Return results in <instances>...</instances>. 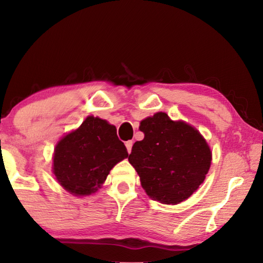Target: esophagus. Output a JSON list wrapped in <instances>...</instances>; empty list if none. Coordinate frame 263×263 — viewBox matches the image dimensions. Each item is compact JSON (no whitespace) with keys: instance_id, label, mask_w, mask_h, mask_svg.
Masks as SVG:
<instances>
[{"instance_id":"esophagus-1","label":"esophagus","mask_w":263,"mask_h":263,"mask_svg":"<svg viewBox=\"0 0 263 263\" xmlns=\"http://www.w3.org/2000/svg\"><path fill=\"white\" fill-rule=\"evenodd\" d=\"M125 146H126V151H127V153L130 154V153H131V151H132L133 141H126V142H125Z\"/></svg>"}]
</instances>
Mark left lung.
<instances>
[{
  "label": "left lung",
  "instance_id": "left-lung-1",
  "mask_svg": "<svg viewBox=\"0 0 263 263\" xmlns=\"http://www.w3.org/2000/svg\"><path fill=\"white\" fill-rule=\"evenodd\" d=\"M145 133L135 142L128 162L140 177L151 198L176 205L196 192L205 180L212 153L199 131L166 112H156L140 122Z\"/></svg>",
  "mask_w": 263,
  "mask_h": 263
}]
</instances>
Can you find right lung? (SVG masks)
<instances>
[{
  "label": "right lung",
  "mask_w": 263,
  "mask_h": 263,
  "mask_svg": "<svg viewBox=\"0 0 263 263\" xmlns=\"http://www.w3.org/2000/svg\"><path fill=\"white\" fill-rule=\"evenodd\" d=\"M127 156L116 127L99 117L87 116L79 128L57 143L52 170L67 192L86 196L101 188L110 170Z\"/></svg>",
  "instance_id": "obj_1"
}]
</instances>
